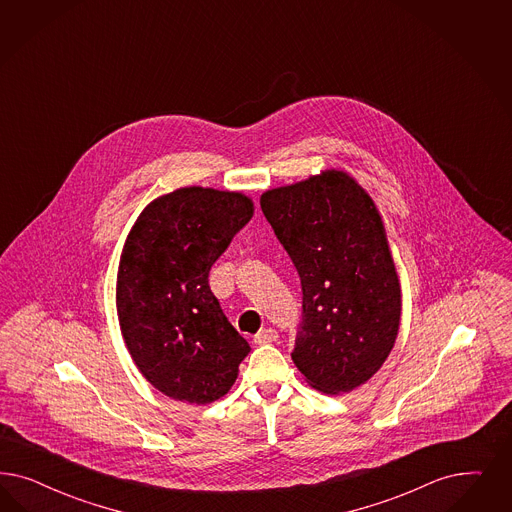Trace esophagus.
I'll use <instances>...</instances> for the list:
<instances>
[{"label": "esophagus", "mask_w": 512, "mask_h": 512, "mask_svg": "<svg viewBox=\"0 0 512 512\" xmlns=\"http://www.w3.org/2000/svg\"><path fill=\"white\" fill-rule=\"evenodd\" d=\"M276 338H278V331L270 329V327L261 329L257 335L253 336L255 344H270V342H276Z\"/></svg>", "instance_id": "obj_1"}]
</instances>
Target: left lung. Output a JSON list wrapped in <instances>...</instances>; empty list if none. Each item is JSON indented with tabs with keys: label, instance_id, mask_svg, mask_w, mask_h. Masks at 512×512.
<instances>
[{
	"label": "left lung",
	"instance_id": "left-lung-1",
	"mask_svg": "<svg viewBox=\"0 0 512 512\" xmlns=\"http://www.w3.org/2000/svg\"><path fill=\"white\" fill-rule=\"evenodd\" d=\"M261 208L299 272L302 321L291 357L312 388L348 393L384 365L401 321L382 217L338 170L266 191Z\"/></svg>",
	"mask_w": 512,
	"mask_h": 512
}]
</instances>
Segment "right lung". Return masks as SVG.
<instances>
[{
	"instance_id": "1",
	"label": "right lung",
	"mask_w": 512,
	"mask_h": 512,
	"mask_svg": "<svg viewBox=\"0 0 512 512\" xmlns=\"http://www.w3.org/2000/svg\"><path fill=\"white\" fill-rule=\"evenodd\" d=\"M251 215L242 193L183 187L153 200L126 238L117 276L121 333L147 382L176 401L223 397L251 350L208 282Z\"/></svg>"
}]
</instances>
